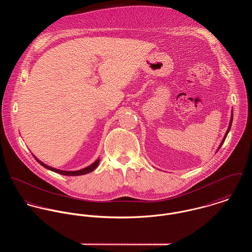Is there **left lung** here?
Instances as JSON below:
<instances>
[{
	"instance_id": "1",
	"label": "left lung",
	"mask_w": 252,
	"mask_h": 252,
	"mask_svg": "<svg viewBox=\"0 0 252 252\" xmlns=\"http://www.w3.org/2000/svg\"><path fill=\"white\" fill-rule=\"evenodd\" d=\"M232 122H233V113H232V115H231V120H230V123H229V127H228V130H227V132H226V134H225V136H224V138H223V140H222L221 144H220V145H219V147H218L217 151L219 150V148L221 147V145H222L223 143L225 142V139H226V137H227V135H228V133H229V131H230V129H231V126H232Z\"/></svg>"
}]
</instances>
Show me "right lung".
I'll list each match as a JSON object with an SVG mask.
<instances>
[{"label": "right lung", "instance_id": "right-lung-1", "mask_svg": "<svg viewBox=\"0 0 252 252\" xmlns=\"http://www.w3.org/2000/svg\"><path fill=\"white\" fill-rule=\"evenodd\" d=\"M35 157V156H34ZM35 159H36V161L42 166V167H44V168H46L47 170H50V171H52V172H55V173H57V174H60V175H63V176H72V177H76V176H82V175H85V174H88V173H91V172H93L97 167H98V165H99V162H100V159H97L92 165H90V166H88V167H86V168H84V169H82V170H79V171H73V172H70V171H61V170H57V169H54V168H51V167H49V166H47V165H45L44 163H42L41 161H39L36 157H35Z\"/></svg>", "mask_w": 252, "mask_h": 252}]
</instances>
